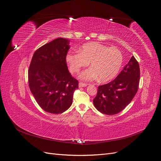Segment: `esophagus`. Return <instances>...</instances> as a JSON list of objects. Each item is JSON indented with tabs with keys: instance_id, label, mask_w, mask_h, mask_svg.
Masks as SVG:
<instances>
[{
	"instance_id": "1",
	"label": "esophagus",
	"mask_w": 161,
	"mask_h": 161,
	"mask_svg": "<svg viewBox=\"0 0 161 161\" xmlns=\"http://www.w3.org/2000/svg\"><path fill=\"white\" fill-rule=\"evenodd\" d=\"M87 86V84L86 83H84L82 82H80L79 83V87H86Z\"/></svg>"
}]
</instances>
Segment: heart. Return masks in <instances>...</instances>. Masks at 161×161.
Masks as SVG:
<instances>
[{
  "mask_svg": "<svg viewBox=\"0 0 161 161\" xmlns=\"http://www.w3.org/2000/svg\"><path fill=\"white\" fill-rule=\"evenodd\" d=\"M66 60L73 74L78 73L90 63L91 67L81 73L80 79L91 81L99 78L100 81L105 82L114 79L119 73L123 55L115 47H108L98 42H91L84 44L80 52L68 53Z\"/></svg>",
  "mask_w": 161,
  "mask_h": 161,
  "instance_id": "b5f03b06",
  "label": "heart"
}]
</instances>
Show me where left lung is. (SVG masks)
Masks as SVG:
<instances>
[{
    "label": "left lung",
    "mask_w": 161,
    "mask_h": 161,
    "mask_svg": "<svg viewBox=\"0 0 161 161\" xmlns=\"http://www.w3.org/2000/svg\"><path fill=\"white\" fill-rule=\"evenodd\" d=\"M140 66L134 56L113 81L98 87L93 104L98 110L106 115L121 112L134 97L138 89Z\"/></svg>",
    "instance_id": "left-lung-1"
}]
</instances>
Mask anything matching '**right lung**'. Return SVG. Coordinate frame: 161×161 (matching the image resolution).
I'll list each match as a JSON object with an SVG mask.
<instances>
[{
    "label": "right lung",
    "instance_id": "add662e5",
    "mask_svg": "<svg viewBox=\"0 0 161 161\" xmlns=\"http://www.w3.org/2000/svg\"><path fill=\"white\" fill-rule=\"evenodd\" d=\"M69 40L58 38L39 47L34 53L28 71L30 90L46 112L59 114L72 103L78 81L71 75L66 57Z\"/></svg>",
    "mask_w": 161,
    "mask_h": 161
}]
</instances>
